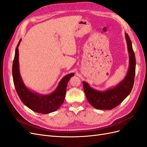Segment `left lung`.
<instances>
[{"instance_id":"8db88e82","label":"left lung","mask_w":147,"mask_h":147,"mask_svg":"<svg viewBox=\"0 0 147 147\" xmlns=\"http://www.w3.org/2000/svg\"><path fill=\"white\" fill-rule=\"evenodd\" d=\"M129 54V68L122 80L116 86L105 91L95 90L86 82H83L84 91L87 100L93 107L99 110H111L118 106L130 94L136 74V57L132 42L127 34L125 33Z\"/></svg>"}]
</instances>
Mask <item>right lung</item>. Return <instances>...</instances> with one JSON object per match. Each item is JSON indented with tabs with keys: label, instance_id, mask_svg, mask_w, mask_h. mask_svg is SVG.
Wrapping results in <instances>:
<instances>
[{
	"label": "right lung",
	"instance_id": "1",
	"mask_svg": "<svg viewBox=\"0 0 147 147\" xmlns=\"http://www.w3.org/2000/svg\"><path fill=\"white\" fill-rule=\"evenodd\" d=\"M21 41V39L16 48L12 66L13 82L18 94L23 104L35 112L48 114L55 112L64 102L68 82L75 74L70 73L65 75L50 94H42L29 90L24 83L20 72L18 47Z\"/></svg>",
	"mask_w": 147,
	"mask_h": 147
}]
</instances>
